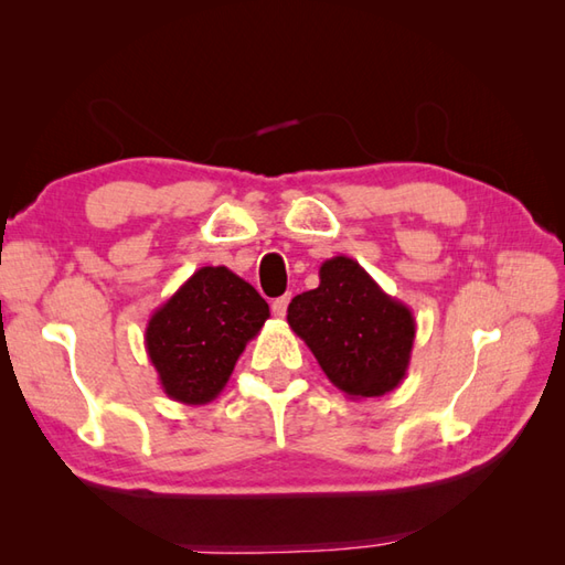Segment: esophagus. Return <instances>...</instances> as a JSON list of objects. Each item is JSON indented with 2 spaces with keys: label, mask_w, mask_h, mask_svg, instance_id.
<instances>
[{
  "label": "esophagus",
  "mask_w": 565,
  "mask_h": 565,
  "mask_svg": "<svg viewBox=\"0 0 565 565\" xmlns=\"http://www.w3.org/2000/svg\"><path fill=\"white\" fill-rule=\"evenodd\" d=\"M289 301H291V294H286L281 298H274V301H271V313L276 318H284L286 316V308H289Z\"/></svg>",
  "instance_id": "1"
}]
</instances>
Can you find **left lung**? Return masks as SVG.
Wrapping results in <instances>:
<instances>
[{"instance_id":"left-lung-1","label":"left lung","mask_w":565,"mask_h":565,"mask_svg":"<svg viewBox=\"0 0 565 565\" xmlns=\"http://www.w3.org/2000/svg\"><path fill=\"white\" fill-rule=\"evenodd\" d=\"M286 320L350 398L391 393L411 366L413 310L344 255L322 262L318 289L298 294Z\"/></svg>"}]
</instances>
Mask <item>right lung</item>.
<instances>
[{
  "label": "right lung",
  "instance_id": "1",
  "mask_svg": "<svg viewBox=\"0 0 565 565\" xmlns=\"http://www.w3.org/2000/svg\"><path fill=\"white\" fill-rule=\"evenodd\" d=\"M267 318V301L227 267L191 274L146 328L162 391L184 405L211 403Z\"/></svg>",
  "mask_w": 565,
  "mask_h": 565
}]
</instances>
